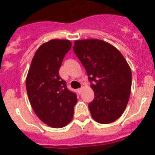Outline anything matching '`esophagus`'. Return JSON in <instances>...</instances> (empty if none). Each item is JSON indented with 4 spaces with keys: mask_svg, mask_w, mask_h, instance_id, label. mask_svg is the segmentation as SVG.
I'll return each instance as SVG.
<instances>
[{
    "mask_svg": "<svg viewBox=\"0 0 155 155\" xmlns=\"http://www.w3.org/2000/svg\"><path fill=\"white\" fill-rule=\"evenodd\" d=\"M78 93H79V94H81V92H82V87H81V88H79V89H78Z\"/></svg>",
    "mask_w": 155,
    "mask_h": 155,
    "instance_id": "1",
    "label": "esophagus"
}]
</instances>
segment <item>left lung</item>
Masks as SVG:
<instances>
[{
    "label": "left lung",
    "instance_id": "left-lung-1",
    "mask_svg": "<svg viewBox=\"0 0 155 155\" xmlns=\"http://www.w3.org/2000/svg\"><path fill=\"white\" fill-rule=\"evenodd\" d=\"M73 51L85 68L94 92L88 104L92 118L101 124L118 119L127 105L131 90V70L121 53L101 40H76Z\"/></svg>",
    "mask_w": 155,
    "mask_h": 155
}]
</instances>
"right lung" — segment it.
<instances>
[{"label": "right lung", "mask_w": 155, "mask_h": 155, "mask_svg": "<svg viewBox=\"0 0 155 155\" xmlns=\"http://www.w3.org/2000/svg\"><path fill=\"white\" fill-rule=\"evenodd\" d=\"M71 42L51 40L39 47L31 61L26 89L31 107L45 124L54 128L71 121L77 102L76 93L67 87L59 76V69Z\"/></svg>", "instance_id": "1"}]
</instances>
